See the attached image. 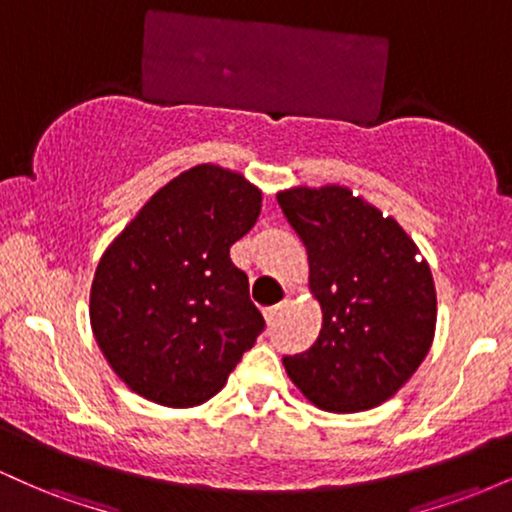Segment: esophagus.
Masks as SVG:
<instances>
[{
	"label": "esophagus",
	"mask_w": 512,
	"mask_h": 512,
	"mask_svg": "<svg viewBox=\"0 0 512 512\" xmlns=\"http://www.w3.org/2000/svg\"><path fill=\"white\" fill-rule=\"evenodd\" d=\"M289 305H291V301H289V298H286V301L276 303V305H272V308H267V310H264V317H267V322H269V325H274V322L279 320V317L284 315L286 310H289Z\"/></svg>",
	"instance_id": "esophagus-1"
}]
</instances>
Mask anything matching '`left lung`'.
<instances>
[{
    "label": "left lung",
    "mask_w": 512,
    "mask_h": 512,
    "mask_svg": "<svg viewBox=\"0 0 512 512\" xmlns=\"http://www.w3.org/2000/svg\"><path fill=\"white\" fill-rule=\"evenodd\" d=\"M303 240L322 330L308 351L284 356L293 385L315 407L354 414L383 404L431 349L436 286L404 228L339 185L276 195Z\"/></svg>",
    "instance_id": "8db88e82"
}]
</instances>
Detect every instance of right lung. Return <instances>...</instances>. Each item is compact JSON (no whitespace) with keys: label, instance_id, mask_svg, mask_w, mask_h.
Listing matches in <instances>:
<instances>
[{"label":"right lung","instance_id":"obj_1","mask_svg":"<svg viewBox=\"0 0 512 512\" xmlns=\"http://www.w3.org/2000/svg\"><path fill=\"white\" fill-rule=\"evenodd\" d=\"M262 192L240 173L195 166L156 192L103 252L91 327L110 368L163 407H197L226 385L264 330L231 245Z\"/></svg>","mask_w":512,"mask_h":512}]
</instances>
